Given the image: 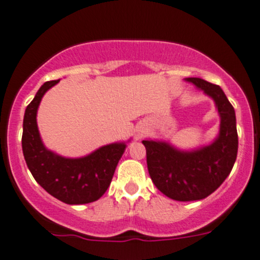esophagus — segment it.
<instances>
[{
	"label": "esophagus",
	"mask_w": 260,
	"mask_h": 260,
	"mask_svg": "<svg viewBox=\"0 0 260 260\" xmlns=\"http://www.w3.org/2000/svg\"><path fill=\"white\" fill-rule=\"evenodd\" d=\"M146 131H147L146 124H141V125H139V127L137 128V133H138V136L144 135V133H146Z\"/></svg>",
	"instance_id": "1"
}]
</instances>
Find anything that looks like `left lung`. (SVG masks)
Instances as JSON below:
<instances>
[{
	"mask_svg": "<svg viewBox=\"0 0 260 260\" xmlns=\"http://www.w3.org/2000/svg\"><path fill=\"white\" fill-rule=\"evenodd\" d=\"M193 83L215 103L220 117L219 133L212 143L183 151L166 141L144 139L147 166L155 187L179 202L201 201L212 194L231 173L238 153L236 112L217 84L189 77Z\"/></svg>",
	"mask_w": 260,
	"mask_h": 260,
	"instance_id": "obj_1",
	"label": "left lung"
}]
</instances>
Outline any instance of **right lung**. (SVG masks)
Segmentation results:
<instances>
[{"mask_svg": "<svg viewBox=\"0 0 260 260\" xmlns=\"http://www.w3.org/2000/svg\"><path fill=\"white\" fill-rule=\"evenodd\" d=\"M58 82L43 83L24 111L22 133L24 160L36 182L54 198L66 204L91 203L108 189L127 143L116 142L102 146L80 158L62 157L46 148L38 131L37 111L46 92Z\"/></svg>", "mask_w": 260, "mask_h": 260, "instance_id": "obj_1", "label": "right lung"}]
</instances>
